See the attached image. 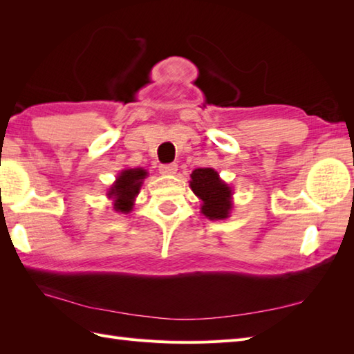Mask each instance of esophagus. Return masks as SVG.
Segmentation results:
<instances>
[{
  "mask_svg": "<svg viewBox=\"0 0 354 354\" xmlns=\"http://www.w3.org/2000/svg\"><path fill=\"white\" fill-rule=\"evenodd\" d=\"M176 170H178V164H175V162L161 164L160 165V173H161V175H167V176L175 175Z\"/></svg>",
  "mask_w": 354,
  "mask_h": 354,
  "instance_id": "34e87169",
  "label": "esophagus"
}]
</instances>
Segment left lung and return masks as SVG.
Here are the masks:
<instances>
[{"label":"left lung","mask_w":354,"mask_h":354,"mask_svg":"<svg viewBox=\"0 0 354 354\" xmlns=\"http://www.w3.org/2000/svg\"><path fill=\"white\" fill-rule=\"evenodd\" d=\"M193 193L202 201L201 212L209 221L227 219L232 208V190L214 169H196L190 175Z\"/></svg>","instance_id":"left-lung-1"}]
</instances>
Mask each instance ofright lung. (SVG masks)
Wrapping results in <instances>:
<instances>
[{
  "mask_svg": "<svg viewBox=\"0 0 354 354\" xmlns=\"http://www.w3.org/2000/svg\"><path fill=\"white\" fill-rule=\"evenodd\" d=\"M147 176L145 169H126L117 176L115 183L108 192V198L114 201V209L117 213H131L133 201L140 193L141 184Z\"/></svg>",
  "mask_w": 354,
  "mask_h": 354,
  "instance_id": "right-lung-1",
  "label": "right lung"
}]
</instances>
